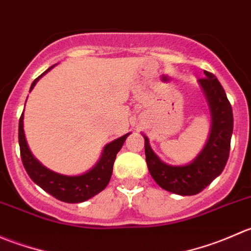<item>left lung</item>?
Instances as JSON below:
<instances>
[{"label": "left lung", "mask_w": 251, "mask_h": 251, "mask_svg": "<svg viewBox=\"0 0 251 251\" xmlns=\"http://www.w3.org/2000/svg\"><path fill=\"white\" fill-rule=\"evenodd\" d=\"M199 78L212 114V126L209 141L203 151L192 164L186 166H171L164 164L155 155L144 136V151L148 170L154 181L163 189L179 196H194L201 193L224 171L231 149L233 132V111L226 92L212 73L205 72Z\"/></svg>", "instance_id": "obj_1"}]
</instances>
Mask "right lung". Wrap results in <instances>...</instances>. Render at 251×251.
<instances>
[{"label": "right lung", "mask_w": 251, "mask_h": 251, "mask_svg": "<svg viewBox=\"0 0 251 251\" xmlns=\"http://www.w3.org/2000/svg\"><path fill=\"white\" fill-rule=\"evenodd\" d=\"M39 77L35 78L31 88L34 87ZM127 136L128 133H126L123 137L118 138V140L113 141L108 146H105L102 158L92 170L80 175V176H64V175L55 174L48 170L34 158L29 147H27L26 140H25L24 128H23V114L19 119L20 156H22L25 170H26L30 178L37 186L41 187L45 192L50 193L55 199L65 201V203L85 201L102 192L107 187V184L110 181L111 173H113V165L116 154L121 149Z\"/></svg>", "instance_id": "1"}]
</instances>
